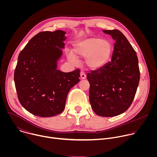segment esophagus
I'll return each instance as SVG.
<instances>
[{
    "label": "esophagus",
    "instance_id": "34e87169",
    "mask_svg": "<svg viewBox=\"0 0 157 157\" xmlns=\"http://www.w3.org/2000/svg\"><path fill=\"white\" fill-rule=\"evenodd\" d=\"M80 75H81V78L82 79H86V74H85L83 71H81V72L80 73Z\"/></svg>",
    "mask_w": 157,
    "mask_h": 157
}]
</instances>
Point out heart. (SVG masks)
I'll return each instance as SVG.
<instances>
[{
	"label": "heart",
	"instance_id": "1",
	"mask_svg": "<svg viewBox=\"0 0 157 157\" xmlns=\"http://www.w3.org/2000/svg\"><path fill=\"white\" fill-rule=\"evenodd\" d=\"M113 45L107 40L91 37L75 43L72 52L68 53V59L73 63L79 61L78 58H86V64L93 70L104 66L109 60Z\"/></svg>",
	"mask_w": 157,
	"mask_h": 157
}]
</instances>
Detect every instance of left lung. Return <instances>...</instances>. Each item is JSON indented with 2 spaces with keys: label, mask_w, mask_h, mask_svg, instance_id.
<instances>
[{
  "label": "left lung",
  "mask_w": 157,
  "mask_h": 157,
  "mask_svg": "<svg viewBox=\"0 0 157 157\" xmlns=\"http://www.w3.org/2000/svg\"><path fill=\"white\" fill-rule=\"evenodd\" d=\"M103 32L115 41L110 62L87 74L90 84L89 101L94 113L102 117H114L130 106L140 81L139 60L136 51L119 30Z\"/></svg>",
  "instance_id": "left-lung-1"
}]
</instances>
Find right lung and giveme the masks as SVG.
<instances>
[{
    "instance_id": "right-lung-1",
    "label": "right lung",
    "mask_w": 157,
    "mask_h": 157,
    "mask_svg": "<svg viewBox=\"0 0 157 157\" xmlns=\"http://www.w3.org/2000/svg\"><path fill=\"white\" fill-rule=\"evenodd\" d=\"M66 32H41L22 50L14 72L18 99L27 111L42 117L61 114L67 95L79 81L80 70H57L64 48Z\"/></svg>"
}]
</instances>
